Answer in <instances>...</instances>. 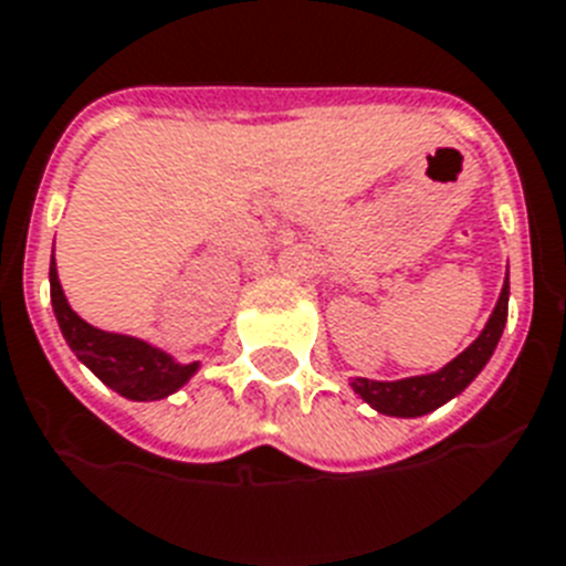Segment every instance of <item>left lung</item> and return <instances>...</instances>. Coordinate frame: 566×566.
Here are the masks:
<instances>
[{"label": "left lung", "instance_id": "left-lung-1", "mask_svg": "<svg viewBox=\"0 0 566 566\" xmlns=\"http://www.w3.org/2000/svg\"><path fill=\"white\" fill-rule=\"evenodd\" d=\"M505 318H509V283L503 286V295L496 301L491 318H488L482 336L455 356L450 365L438 370V374H427V377L397 379V382H374V379H354V388L365 403H370L377 411L386 415H397V418H418L427 411L438 409L447 403L450 397L473 382L479 370L485 368V361L494 354L496 342L503 336Z\"/></svg>", "mask_w": 566, "mask_h": 566}]
</instances>
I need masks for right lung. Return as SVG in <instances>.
Here are the masks:
<instances>
[{
	"label": "right lung",
	"instance_id": "1",
	"mask_svg": "<svg viewBox=\"0 0 566 566\" xmlns=\"http://www.w3.org/2000/svg\"><path fill=\"white\" fill-rule=\"evenodd\" d=\"M49 283H52V306L61 324V333L66 338V345L75 350L84 365L96 374L102 382L119 391L122 397L130 400H157V397L171 395L175 388H180L192 374H196V361L189 365H178L171 361L157 347L139 342L130 336H116V333H104V329L90 327L87 321L78 318L70 310L63 289L57 283V271L49 269Z\"/></svg>",
	"mask_w": 566,
	"mask_h": 566
}]
</instances>
